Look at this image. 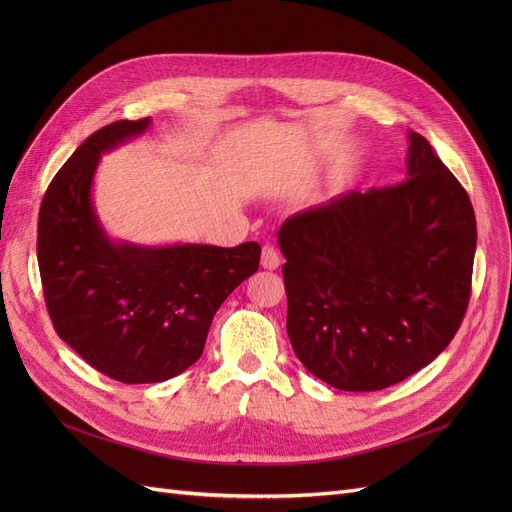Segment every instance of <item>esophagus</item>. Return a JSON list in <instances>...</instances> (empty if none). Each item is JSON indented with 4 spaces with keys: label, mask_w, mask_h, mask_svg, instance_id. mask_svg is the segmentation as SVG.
I'll return each mask as SVG.
<instances>
[{
    "label": "esophagus",
    "mask_w": 512,
    "mask_h": 512,
    "mask_svg": "<svg viewBox=\"0 0 512 512\" xmlns=\"http://www.w3.org/2000/svg\"><path fill=\"white\" fill-rule=\"evenodd\" d=\"M260 265L265 267V269H269V271H275L277 267L282 265V256H280V252H277L273 245H265V247H262Z\"/></svg>",
    "instance_id": "34e87169"
}]
</instances>
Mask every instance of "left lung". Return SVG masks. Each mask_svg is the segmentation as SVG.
<instances>
[{"label": "left lung", "instance_id": "8db88e82", "mask_svg": "<svg viewBox=\"0 0 512 512\" xmlns=\"http://www.w3.org/2000/svg\"><path fill=\"white\" fill-rule=\"evenodd\" d=\"M406 181L348 192L277 230L286 331L299 361L339 391H380L451 344L472 292L468 192L408 134Z\"/></svg>", "mask_w": 512, "mask_h": 512}]
</instances>
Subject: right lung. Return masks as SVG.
I'll use <instances>...</instances> for the list:
<instances>
[{
	"label": "right lung",
	"instance_id": "right-lung-1",
	"mask_svg": "<svg viewBox=\"0 0 512 512\" xmlns=\"http://www.w3.org/2000/svg\"><path fill=\"white\" fill-rule=\"evenodd\" d=\"M121 119L59 168L38 215V267L57 335L104 376L164 382L203 354L215 312L258 271L260 245L141 247L106 237L91 205L100 153L149 128Z\"/></svg>",
	"mask_w": 512,
	"mask_h": 512
}]
</instances>
